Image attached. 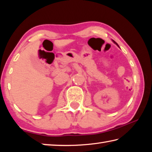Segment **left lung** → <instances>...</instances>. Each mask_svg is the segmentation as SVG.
<instances>
[{
  "label": "left lung",
  "mask_w": 152,
  "mask_h": 152,
  "mask_svg": "<svg viewBox=\"0 0 152 152\" xmlns=\"http://www.w3.org/2000/svg\"><path fill=\"white\" fill-rule=\"evenodd\" d=\"M112 41H113V43H115V44H116V45H117L118 46V47H119V45H118V44H117V43L116 42H115L114 40H112Z\"/></svg>",
  "instance_id": "1"
}]
</instances>
